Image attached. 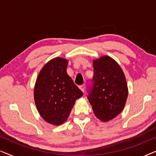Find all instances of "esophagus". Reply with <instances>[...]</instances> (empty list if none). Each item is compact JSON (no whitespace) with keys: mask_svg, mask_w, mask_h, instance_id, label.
Listing matches in <instances>:
<instances>
[{"mask_svg":"<svg viewBox=\"0 0 156 156\" xmlns=\"http://www.w3.org/2000/svg\"><path fill=\"white\" fill-rule=\"evenodd\" d=\"M79 87H80V89L83 91V92H84V91H85V84L80 85V86Z\"/></svg>","mask_w":156,"mask_h":156,"instance_id":"esophagus-1","label":"esophagus"}]
</instances>
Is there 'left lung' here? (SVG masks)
Returning a JSON list of instances; mask_svg holds the SVG:
<instances>
[{
  "mask_svg": "<svg viewBox=\"0 0 156 156\" xmlns=\"http://www.w3.org/2000/svg\"><path fill=\"white\" fill-rule=\"evenodd\" d=\"M93 67L94 76L87 90V99L98 119L112 120L121 112L127 99L124 74L118 63L108 56L96 59Z\"/></svg>",
  "mask_w": 156,
  "mask_h": 156,
  "instance_id": "8db88e82",
  "label": "left lung"
}]
</instances>
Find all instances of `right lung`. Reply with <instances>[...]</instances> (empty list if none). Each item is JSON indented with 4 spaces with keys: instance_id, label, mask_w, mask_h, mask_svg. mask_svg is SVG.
<instances>
[{
    "instance_id": "right-lung-1",
    "label": "right lung",
    "mask_w": 156,
    "mask_h": 156,
    "mask_svg": "<svg viewBox=\"0 0 156 156\" xmlns=\"http://www.w3.org/2000/svg\"><path fill=\"white\" fill-rule=\"evenodd\" d=\"M67 59L60 57L48 62L39 73L34 90L40 116L57 126L67 120L75 101L83 95L67 74Z\"/></svg>"
}]
</instances>
